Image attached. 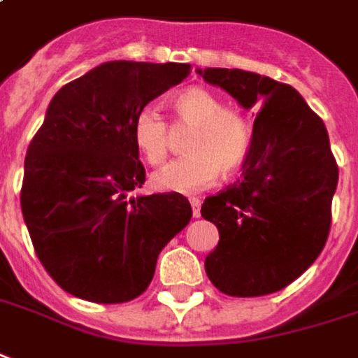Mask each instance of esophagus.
Returning <instances> with one entry per match:
<instances>
[{
    "label": "esophagus",
    "instance_id": "esophagus-1",
    "mask_svg": "<svg viewBox=\"0 0 358 358\" xmlns=\"http://www.w3.org/2000/svg\"><path fill=\"white\" fill-rule=\"evenodd\" d=\"M189 203H191V210H193V217H195V218L201 217V201H199L196 196H191V199H189Z\"/></svg>",
    "mask_w": 358,
    "mask_h": 358
}]
</instances>
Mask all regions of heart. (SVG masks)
I'll list each match as a JSON object with an SVG mask.
<instances>
[{"label": "heart", "mask_w": 358, "mask_h": 358, "mask_svg": "<svg viewBox=\"0 0 358 358\" xmlns=\"http://www.w3.org/2000/svg\"><path fill=\"white\" fill-rule=\"evenodd\" d=\"M177 124L193 128L187 155L151 175V185L165 193H196L215 185L224 175H234L250 155L252 129L241 112L224 108V102L205 88H189L173 100ZM134 141L150 165L167 159L173 129L155 110L143 108L134 117Z\"/></svg>", "instance_id": "obj_1"}]
</instances>
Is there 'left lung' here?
Here are the masks:
<instances>
[{
	"label": "left lung",
	"instance_id": "obj_1",
	"mask_svg": "<svg viewBox=\"0 0 358 358\" xmlns=\"http://www.w3.org/2000/svg\"><path fill=\"white\" fill-rule=\"evenodd\" d=\"M196 73L258 110L242 177L201 207L220 234L205 270L227 296L274 294L317 260L329 236L339 169L327 129L289 84L241 69Z\"/></svg>",
	"mask_w": 358,
	"mask_h": 358
}]
</instances>
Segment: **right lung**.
I'll list each match as a JSON object with an SVG mask.
<instances>
[{
  "label": "right lung",
  "instance_id": "right-lung-1",
  "mask_svg": "<svg viewBox=\"0 0 358 358\" xmlns=\"http://www.w3.org/2000/svg\"><path fill=\"white\" fill-rule=\"evenodd\" d=\"M191 73L185 62H102L52 96L29 143L21 210L41 264L73 296L143 294L163 246L191 220L179 193L129 196L145 181L134 117Z\"/></svg>",
  "mask_w": 358,
  "mask_h": 358
}]
</instances>
